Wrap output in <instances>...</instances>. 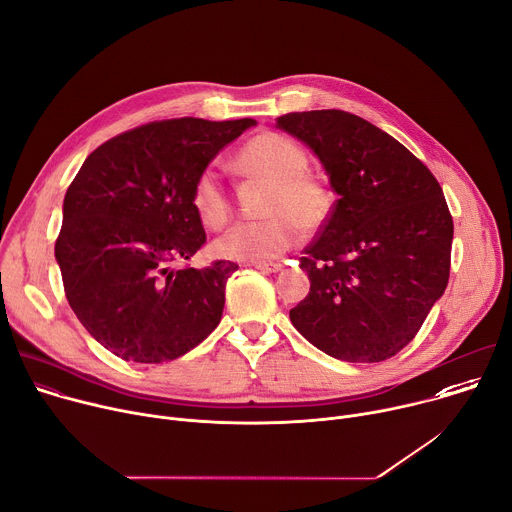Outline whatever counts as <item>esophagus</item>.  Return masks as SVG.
Returning <instances> with one entry per match:
<instances>
[{"label": "esophagus", "instance_id": "34e87169", "mask_svg": "<svg viewBox=\"0 0 512 512\" xmlns=\"http://www.w3.org/2000/svg\"><path fill=\"white\" fill-rule=\"evenodd\" d=\"M254 268L262 270V272H278L282 268L280 262H254Z\"/></svg>", "mask_w": 512, "mask_h": 512}]
</instances>
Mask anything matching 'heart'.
Segmentation results:
<instances>
[{
	"instance_id": "b5f03b06",
	"label": "heart",
	"mask_w": 512,
	"mask_h": 512,
	"mask_svg": "<svg viewBox=\"0 0 512 512\" xmlns=\"http://www.w3.org/2000/svg\"><path fill=\"white\" fill-rule=\"evenodd\" d=\"M236 168L260 185L264 219L242 221L213 242L217 256L240 262H268L293 248L301 230L319 232L333 213L331 189L307 173L309 154L295 140L266 132L248 140L236 154ZM191 203L211 230H221L234 213L230 193L223 187L215 166L203 168L191 191Z\"/></svg>"
}]
</instances>
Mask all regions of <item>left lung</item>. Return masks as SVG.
I'll list each match as a JSON object with an SVG mask.
<instances>
[{
	"instance_id": "obj_1",
	"label": "left lung",
	"mask_w": 512,
	"mask_h": 512,
	"mask_svg": "<svg viewBox=\"0 0 512 512\" xmlns=\"http://www.w3.org/2000/svg\"><path fill=\"white\" fill-rule=\"evenodd\" d=\"M276 126L313 148L339 195L299 258L311 289L291 321L331 358L388 360L447 287L453 219L443 191L415 154L354 113L295 111Z\"/></svg>"
}]
</instances>
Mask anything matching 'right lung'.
I'll return each mask as SVG.
<instances>
[{"label": "right lung", "instance_id": "right-lung-1", "mask_svg": "<svg viewBox=\"0 0 512 512\" xmlns=\"http://www.w3.org/2000/svg\"><path fill=\"white\" fill-rule=\"evenodd\" d=\"M256 120L177 118L95 148L63 205L54 244L65 295L83 327L126 362L177 360L219 325L238 264H185L207 242L191 203L209 160ZM181 261V269L172 266Z\"/></svg>", "mask_w": 512, "mask_h": 512}]
</instances>
